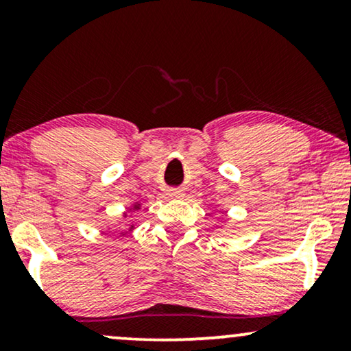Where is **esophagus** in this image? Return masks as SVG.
Instances as JSON below:
<instances>
[{"instance_id":"34e87169","label":"esophagus","mask_w":351,"mask_h":351,"mask_svg":"<svg viewBox=\"0 0 351 351\" xmlns=\"http://www.w3.org/2000/svg\"><path fill=\"white\" fill-rule=\"evenodd\" d=\"M169 196H171V198H180L182 193H180V191H171Z\"/></svg>"}]
</instances>
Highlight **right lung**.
Instances as JSON below:
<instances>
[{
    "label": "right lung",
    "mask_w": 351,
    "mask_h": 351,
    "mask_svg": "<svg viewBox=\"0 0 351 351\" xmlns=\"http://www.w3.org/2000/svg\"><path fill=\"white\" fill-rule=\"evenodd\" d=\"M138 208H141V206H138V204H134V209H138ZM124 217H126V214H124ZM134 228V225H131V230Z\"/></svg>",
    "instance_id": "1"
}]
</instances>
